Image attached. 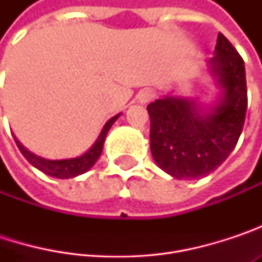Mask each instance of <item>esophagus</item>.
I'll return each instance as SVG.
<instances>
[{
    "instance_id": "esophagus-1",
    "label": "esophagus",
    "mask_w": 262,
    "mask_h": 262,
    "mask_svg": "<svg viewBox=\"0 0 262 262\" xmlns=\"http://www.w3.org/2000/svg\"><path fill=\"white\" fill-rule=\"evenodd\" d=\"M153 98H155V91H153V89H144V91H141L139 95H138V100H139V103H142V104L151 101Z\"/></svg>"
}]
</instances>
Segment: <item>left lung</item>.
<instances>
[{
	"label": "left lung",
	"mask_w": 262,
	"mask_h": 262,
	"mask_svg": "<svg viewBox=\"0 0 262 262\" xmlns=\"http://www.w3.org/2000/svg\"><path fill=\"white\" fill-rule=\"evenodd\" d=\"M209 71L220 88L215 103L167 95L147 106L150 150L156 164L176 179H197L219 168L241 135L247 88L244 62L232 43L219 33Z\"/></svg>",
	"instance_id": "1"
}]
</instances>
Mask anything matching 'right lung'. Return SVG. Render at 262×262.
Segmentation results:
<instances>
[{
	"instance_id": "1",
	"label": "right lung",
	"mask_w": 262,
	"mask_h": 262,
	"mask_svg": "<svg viewBox=\"0 0 262 262\" xmlns=\"http://www.w3.org/2000/svg\"><path fill=\"white\" fill-rule=\"evenodd\" d=\"M118 117H120V114L115 115V117H112V118L104 124L103 130L100 133V136L97 138V141L92 144V147H91L86 153H83L81 156H77V158H71V159H56V161H53V159H45V158L36 156V155H33L31 151H28L26 147H24L16 138H15V141H16V144H18L21 153L24 155V158H26L27 161H28L33 167H36L37 170H40L42 173H45V174H48V176H51V178L70 179V178H76V176H79V174L86 173L88 170H91V168L94 167V164L97 162V159H98L100 155H101V150H103V144H104L106 135H107L109 129L112 127V124L117 121Z\"/></svg>"
}]
</instances>
